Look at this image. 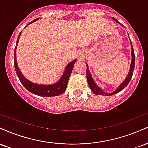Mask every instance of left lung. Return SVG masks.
Listing matches in <instances>:
<instances>
[{"mask_svg": "<svg viewBox=\"0 0 148 148\" xmlns=\"http://www.w3.org/2000/svg\"><path fill=\"white\" fill-rule=\"evenodd\" d=\"M112 18H113L115 21H116L117 23H119L118 20L115 19V18L112 17ZM122 26H123V25H122ZM130 42H131V49H132V61H131L130 71H129L128 74H127V76H126V78H125V80L123 81V83L118 86V88H117L115 91L112 92L111 93L106 92L103 91L101 88L99 87V86L95 84L94 79H93L92 77V75L90 72L89 69H88V64L86 62V66H87V69H86V77H87L88 84L89 85V87L90 88L91 90L92 91L93 93H95V95H105V96L113 95L116 94V93L119 92L123 90L124 88L126 87L127 85L129 84V83H130V80L132 77V75H133L134 69V67H135V55H134V51L133 46H132L131 40H130Z\"/></svg>", "mask_w": 148, "mask_h": 148, "instance_id": "8db88e82", "label": "left lung"}]
</instances>
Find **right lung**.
<instances>
[{
	"label": "right lung",
	"instance_id": "1",
	"mask_svg": "<svg viewBox=\"0 0 148 148\" xmlns=\"http://www.w3.org/2000/svg\"><path fill=\"white\" fill-rule=\"evenodd\" d=\"M40 18H37L36 19L32 21L30 23H28V25L31 24L33 22H35L37 20H38ZM28 25L26 26H28ZM25 26V27H26ZM22 32V31H21ZM21 32H20L19 35L17 38L16 41V45L14 49V67L16 73L17 74L18 79L21 81V83L24 86L26 90L30 92L33 94L36 95L45 97H55L60 95L61 94L65 91L66 88L67 86V83L71 74H72L73 67H74V63L76 62L77 59L71 61L69 63H68L66 66L64 71L62 74V75L60 78V79L57 81L56 83H54L53 84L50 85H44V84H37L35 83H33L30 81L29 80L27 79L23 75L19 68L17 65V62H16V48H17L18 42L19 40V37L21 36Z\"/></svg>",
	"mask_w": 148,
	"mask_h": 148
}]
</instances>
